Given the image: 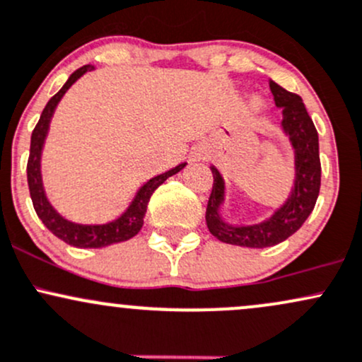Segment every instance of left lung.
I'll use <instances>...</instances> for the list:
<instances>
[{
    "mask_svg": "<svg viewBox=\"0 0 362 362\" xmlns=\"http://www.w3.org/2000/svg\"><path fill=\"white\" fill-rule=\"evenodd\" d=\"M270 90L275 105L282 109V132L289 136L296 159V177L287 200L265 221L258 224H230L221 209L226 200V182L215 165L214 186L206 205V227L218 241L245 247H269L286 241L301 227L315 209L322 181L318 132L298 93L287 92L274 80Z\"/></svg>",
    "mask_w": 362,
    "mask_h": 362,
    "instance_id": "obj_1",
    "label": "left lung"
}]
</instances>
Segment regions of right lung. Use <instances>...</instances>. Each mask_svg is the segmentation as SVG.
Returning <instances> with one entry per match:
<instances>
[{
    "mask_svg": "<svg viewBox=\"0 0 362 362\" xmlns=\"http://www.w3.org/2000/svg\"><path fill=\"white\" fill-rule=\"evenodd\" d=\"M92 70V64H85V66L73 71L70 78L66 80V83L61 87V90L56 93V95L51 97V100L46 104L42 115H40L39 123L35 124L34 132H32L30 156H28L27 162V181L35 214H37V217L42 221V224L46 226L56 238H59L61 241H64L66 245L75 247H104L109 245H115V243L128 241L133 235H136L140 233L141 226H144V217L145 212H147V205L152 193L156 192L168 177L177 174L181 169H185L186 165V162H182V164L176 165V168L169 169L168 173L159 174V176L148 180L140 189H138V193L135 194V198H133V202L129 203L128 209L124 210L116 221L107 222V224H76V222L68 221V218H64L63 215L58 214V210H56L54 206L51 205V202L47 200L42 185V174H40V156H42L44 140H46L47 132H49V123L52 115H54L56 105L59 104V100L63 99V95L66 93L68 88H70L80 76Z\"/></svg>",
    "mask_w": 362,
    "mask_h": 362,
    "instance_id": "obj_1",
    "label": "right lung"
}]
</instances>
